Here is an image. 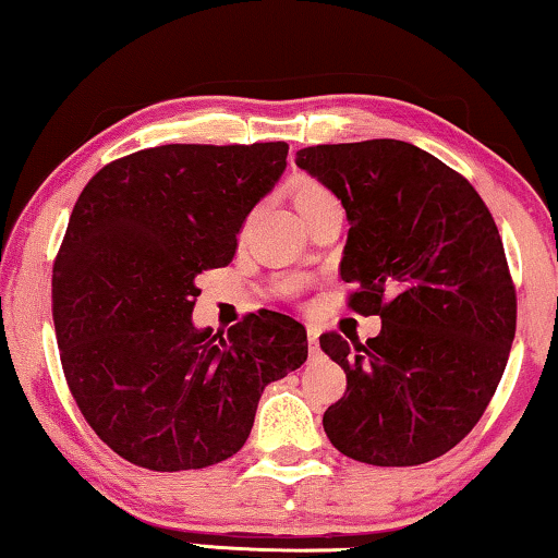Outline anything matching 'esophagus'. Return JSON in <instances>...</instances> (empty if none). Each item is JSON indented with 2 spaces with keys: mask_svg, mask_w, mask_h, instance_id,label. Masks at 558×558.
<instances>
[{
  "mask_svg": "<svg viewBox=\"0 0 558 558\" xmlns=\"http://www.w3.org/2000/svg\"><path fill=\"white\" fill-rule=\"evenodd\" d=\"M317 338H320V332H317V328H313V325H310V328H307V341H310V353H317Z\"/></svg>",
  "mask_w": 558,
  "mask_h": 558,
  "instance_id": "34e87169",
  "label": "esophagus"
}]
</instances>
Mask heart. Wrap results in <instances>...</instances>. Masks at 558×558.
<instances>
[{"label":"heart","instance_id":"obj_1","mask_svg":"<svg viewBox=\"0 0 558 558\" xmlns=\"http://www.w3.org/2000/svg\"><path fill=\"white\" fill-rule=\"evenodd\" d=\"M292 202L296 213L302 215V220H307L310 215L320 213V209L330 205H338V197L323 182H317V179L296 177L292 182Z\"/></svg>","mask_w":558,"mask_h":558}]
</instances>
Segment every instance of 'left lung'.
<instances>
[{"mask_svg":"<svg viewBox=\"0 0 558 558\" xmlns=\"http://www.w3.org/2000/svg\"><path fill=\"white\" fill-rule=\"evenodd\" d=\"M349 217V307L379 315L359 343L323 332L345 395L323 415L330 444L374 466L438 459L480 423L515 338V287L487 205L459 171L404 141L296 150Z\"/></svg>","mask_w":558,"mask_h":558,"instance_id":"obj_1","label":"left lung"}]
</instances>
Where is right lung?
I'll use <instances>...</instances> for the list:
<instances>
[{"label":"right lung","mask_w":558,"mask_h":558,"mask_svg":"<svg viewBox=\"0 0 558 558\" xmlns=\"http://www.w3.org/2000/svg\"><path fill=\"white\" fill-rule=\"evenodd\" d=\"M284 141L146 148L107 163L53 264V325L92 430L150 472L238 453L266 385L307 361L305 325L266 313L194 328L197 277L233 262L245 217L287 169Z\"/></svg>","instance_id":"add662e5"}]
</instances>
